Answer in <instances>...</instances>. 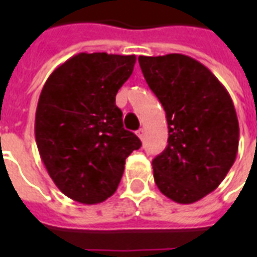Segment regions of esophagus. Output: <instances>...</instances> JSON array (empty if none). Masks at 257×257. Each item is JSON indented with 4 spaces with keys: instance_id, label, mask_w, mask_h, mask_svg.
<instances>
[{
    "instance_id": "34e87169",
    "label": "esophagus",
    "mask_w": 257,
    "mask_h": 257,
    "mask_svg": "<svg viewBox=\"0 0 257 257\" xmlns=\"http://www.w3.org/2000/svg\"><path fill=\"white\" fill-rule=\"evenodd\" d=\"M136 135H138V138H139L140 140H143V138H145V129L140 128L138 132H136Z\"/></svg>"
}]
</instances>
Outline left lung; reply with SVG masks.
<instances>
[{"instance_id": "1", "label": "left lung", "mask_w": 257, "mask_h": 257, "mask_svg": "<svg viewBox=\"0 0 257 257\" xmlns=\"http://www.w3.org/2000/svg\"><path fill=\"white\" fill-rule=\"evenodd\" d=\"M139 64L167 114L169 138L153 160L154 182L178 204L197 202L217 189L237 157L231 97L209 68L186 55L139 56Z\"/></svg>"}]
</instances>
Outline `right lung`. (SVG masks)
I'll return each instance as SVG.
<instances>
[{
	"label": "right lung",
	"mask_w": 257,
	"mask_h": 257,
	"mask_svg": "<svg viewBox=\"0 0 257 257\" xmlns=\"http://www.w3.org/2000/svg\"><path fill=\"white\" fill-rule=\"evenodd\" d=\"M135 55L78 53L53 71L36 111V142L49 176L68 198L99 204L115 193L125 160L142 146L115 106Z\"/></svg>",
	"instance_id": "obj_1"
}]
</instances>
